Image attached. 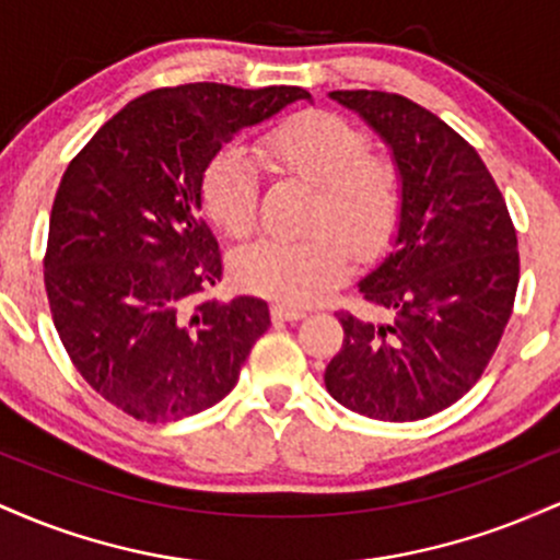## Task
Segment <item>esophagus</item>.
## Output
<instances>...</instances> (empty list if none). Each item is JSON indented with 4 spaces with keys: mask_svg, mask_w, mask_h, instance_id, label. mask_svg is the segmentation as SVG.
I'll return each instance as SVG.
<instances>
[{
    "mask_svg": "<svg viewBox=\"0 0 560 560\" xmlns=\"http://www.w3.org/2000/svg\"><path fill=\"white\" fill-rule=\"evenodd\" d=\"M271 313H273V318H279V320H300L302 316H305V311H302V307L289 305V302H273Z\"/></svg>",
    "mask_w": 560,
    "mask_h": 560,
    "instance_id": "obj_1",
    "label": "esophagus"
}]
</instances>
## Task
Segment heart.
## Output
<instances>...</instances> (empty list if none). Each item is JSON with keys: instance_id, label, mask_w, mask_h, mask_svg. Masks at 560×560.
<instances>
[{"instance_id": "obj_1", "label": "heart", "mask_w": 560, "mask_h": 560, "mask_svg": "<svg viewBox=\"0 0 560 560\" xmlns=\"http://www.w3.org/2000/svg\"><path fill=\"white\" fill-rule=\"evenodd\" d=\"M273 171L316 182L311 234L266 236L234 260L236 279L284 302H313L342 281L347 247L369 253L387 236L400 210V173L371 155L369 139L350 120L324 110L289 115L262 139ZM202 205L226 234L244 240L258 226L260 168L242 144H226L202 171ZM348 244L345 245L343 242Z\"/></svg>"}]
</instances>
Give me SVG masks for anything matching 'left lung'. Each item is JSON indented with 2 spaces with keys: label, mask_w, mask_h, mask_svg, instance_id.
<instances>
[{
  "label": "left lung",
  "mask_w": 560,
  "mask_h": 560,
  "mask_svg": "<svg viewBox=\"0 0 560 560\" xmlns=\"http://www.w3.org/2000/svg\"><path fill=\"white\" fill-rule=\"evenodd\" d=\"M389 147L400 210L389 253L358 281L371 311L339 313L342 350L326 389L378 421L440 413L477 384L518 287L516 231L471 144L434 113L387 92H329Z\"/></svg>",
  "instance_id": "1"
}]
</instances>
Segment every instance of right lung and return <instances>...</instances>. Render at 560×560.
<instances>
[{"mask_svg": "<svg viewBox=\"0 0 560 560\" xmlns=\"http://www.w3.org/2000/svg\"><path fill=\"white\" fill-rule=\"evenodd\" d=\"M298 100L313 96L300 86L155 89L68 165L44 260L55 329L81 376L133 419L213 408L271 326L260 298L195 305L223 271L199 182L223 141Z\"/></svg>", "mask_w": 560, "mask_h": 560, "instance_id": "right-lung-1", "label": "right lung"}]
</instances>
